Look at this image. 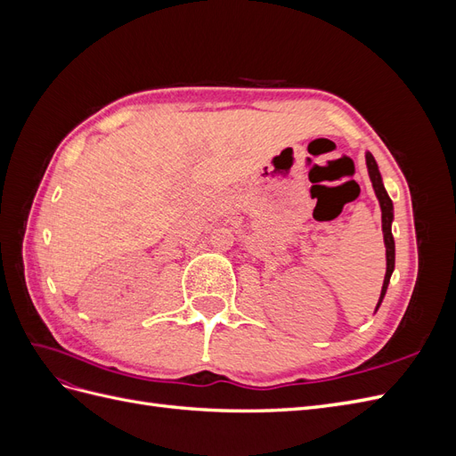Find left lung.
<instances>
[{"label":"left lung","instance_id":"8db88e82","mask_svg":"<svg viewBox=\"0 0 456 456\" xmlns=\"http://www.w3.org/2000/svg\"><path fill=\"white\" fill-rule=\"evenodd\" d=\"M365 161H367V171H369V178L372 183V190H375L377 200L380 203V211H382V233H384V245H386V273H384V283H382V291H380V298H379V305L375 308V312L380 308L384 295H386V289H388L390 278H392V272L395 266V243H394V236H392V223H394V203L388 196V191H386L384 184H382V176L379 171V165L372 158L370 151L365 154Z\"/></svg>","mask_w":456,"mask_h":456}]
</instances>
